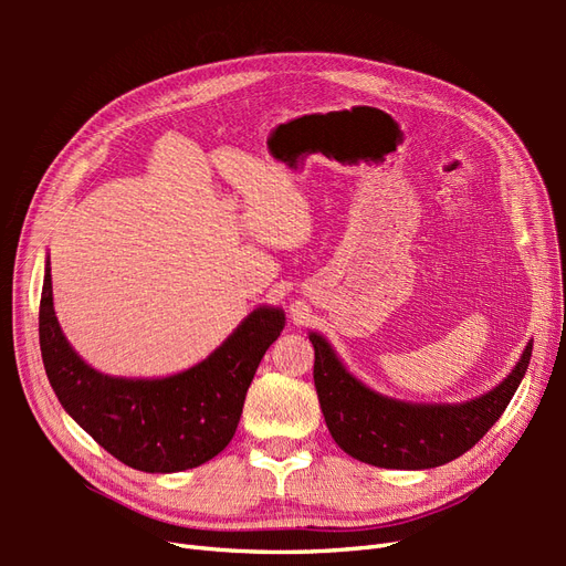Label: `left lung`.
<instances>
[{
	"instance_id": "left-lung-1",
	"label": "left lung",
	"mask_w": 566,
	"mask_h": 566,
	"mask_svg": "<svg viewBox=\"0 0 566 566\" xmlns=\"http://www.w3.org/2000/svg\"><path fill=\"white\" fill-rule=\"evenodd\" d=\"M314 345V385L325 424L352 458L387 470H430L447 465L482 439L503 416L524 378L534 339L520 361L491 391L462 403H416L387 397L356 378L321 333Z\"/></svg>"
}]
</instances>
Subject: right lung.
I'll use <instances>...</instances> for the list:
<instances>
[{
    "mask_svg": "<svg viewBox=\"0 0 566 566\" xmlns=\"http://www.w3.org/2000/svg\"><path fill=\"white\" fill-rule=\"evenodd\" d=\"M285 328L281 306L260 304L200 364L165 378H119L90 366L63 335L44 264L40 349L65 413L125 465L169 474L229 447L245 394L266 349Z\"/></svg>",
    "mask_w": 566,
    "mask_h": 566,
    "instance_id": "1",
    "label": "right lung"
}]
</instances>
